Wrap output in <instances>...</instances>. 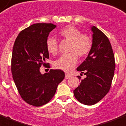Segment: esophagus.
I'll return each mask as SVG.
<instances>
[{"mask_svg": "<svg viewBox=\"0 0 126 126\" xmlns=\"http://www.w3.org/2000/svg\"><path fill=\"white\" fill-rule=\"evenodd\" d=\"M71 76H72L70 75V74H65V78H66V79H68V78H70Z\"/></svg>", "mask_w": 126, "mask_h": 126, "instance_id": "esophagus-1", "label": "esophagus"}]
</instances>
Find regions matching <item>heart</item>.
<instances>
[{
    "label": "heart",
    "mask_w": 126,
    "mask_h": 126,
    "mask_svg": "<svg viewBox=\"0 0 126 126\" xmlns=\"http://www.w3.org/2000/svg\"><path fill=\"white\" fill-rule=\"evenodd\" d=\"M59 35L70 41L68 52L63 54L54 62L56 68L68 72L75 66L78 61L77 56L80 58L86 56L92 47V40L88 35L81 33V31L73 26H68L59 32ZM46 48L49 54H55L58 52V42L56 39L48 37L46 41Z\"/></svg>",
    "instance_id": "1"
}]
</instances>
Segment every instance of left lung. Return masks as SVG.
Instances as JSON below:
<instances>
[{
    "mask_svg": "<svg viewBox=\"0 0 126 126\" xmlns=\"http://www.w3.org/2000/svg\"><path fill=\"white\" fill-rule=\"evenodd\" d=\"M92 47L87 57L77 68L86 76L74 90L80 103L92 106L102 100L109 92L113 80L115 61L109 39L96 26H91ZM78 78H80L78 76Z\"/></svg>",
    "mask_w": 126,
    "mask_h": 126,
    "instance_id": "8db88e82",
    "label": "left lung"
}]
</instances>
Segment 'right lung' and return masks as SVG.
Masks as SVG:
<instances>
[{"instance_id":"obj_1","label":"right lung","mask_w":126,"mask_h":126,"mask_svg":"<svg viewBox=\"0 0 126 126\" xmlns=\"http://www.w3.org/2000/svg\"><path fill=\"white\" fill-rule=\"evenodd\" d=\"M56 27L52 23L32 24L20 32L13 45V79L21 98L32 106L47 104L65 78L61 70H50L44 74L40 72V67L46 66V60L49 58L46 41Z\"/></svg>"}]
</instances>
